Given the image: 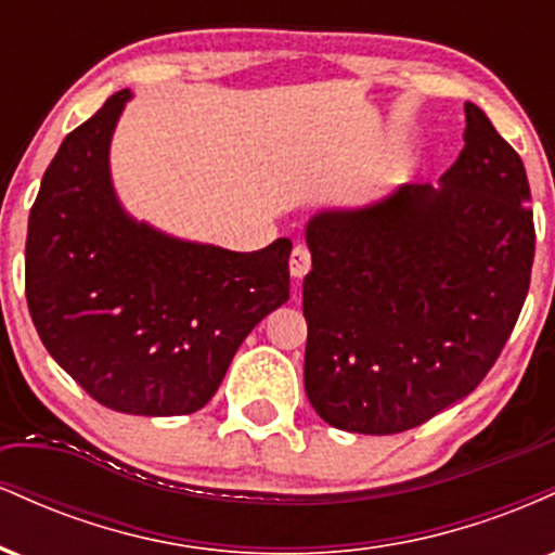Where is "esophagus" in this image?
I'll list each match as a JSON object with an SVG mask.
<instances>
[{
	"mask_svg": "<svg viewBox=\"0 0 555 555\" xmlns=\"http://www.w3.org/2000/svg\"><path fill=\"white\" fill-rule=\"evenodd\" d=\"M308 271H310V253H308V247L297 245L295 250H292V256H289V273L295 279H302Z\"/></svg>",
	"mask_w": 555,
	"mask_h": 555,
	"instance_id": "esophagus-1",
	"label": "esophagus"
}]
</instances>
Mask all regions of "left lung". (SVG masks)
<instances>
[{"mask_svg": "<svg viewBox=\"0 0 555 555\" xmlns=\"http://www.w3.org/2000/svg\"><path fill=\"white\" fill-rule=\"evenodd\" d=\"M433 184H401L305 229L313 271L305 393L328 425L388 436L473 393L521 313L534 258L530 182L486 112Z\"/></svg>", "mask_w": 555, "mask_h": 555, "instance_id": "1", "label": "left lung"}]
</instances>
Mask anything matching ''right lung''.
<instances>
[{
    "label": "right lung",
    "instance_id": "add662e5",
    "mask_svg": "<svg viewBox=\"0 0 555 555\" xmlns=\"http://www.w3.org/2000/svg\"><path fill=\"white\" fill-rule=\"evenodd\" d=\"M114 93L62 140L25 240V297L43 347L99 404L190 415L245 336L289 299L292 242L256 253L182 242L122 211L109 177Z\"/></svg>",
    "mask_w": 555,
    "mask_h": 555
}]
</instances>
